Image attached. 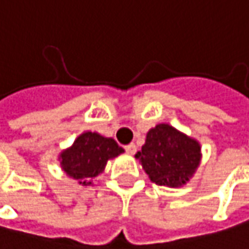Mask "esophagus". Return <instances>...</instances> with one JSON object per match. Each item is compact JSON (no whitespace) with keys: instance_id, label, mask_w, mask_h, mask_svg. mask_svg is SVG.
Returning a JSON list of instances; mask_svg holds the SVG:
<instances>
[{"instance_id":"obj_1","label":"esophagus","mask_w":249,"mask_h":249,"mask_svg":"<svg viewBox=\"0 0 249 249\" xmlns=\"http://www.w3.org/2000/svg\"><path fill=\"white\" fill-rule=\"evenodd\" d=\"M125 151L131 155L135 154V152H137V146H135V143H129V145H126V146H125Z\"/></svg>"}]
</instances>
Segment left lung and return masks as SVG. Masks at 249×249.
<instances>
[{
    "instance_id": "8db88e82",
    "label": "left lung",
    "mask_w": 249,
    "mask_h": 249,
    "mask_svg": "<svg viewBox=\"0 0 249 249\" xmlns=\"http://www.w3.org/2000/svg\"><path fill=\"white\" fill-rule=\"evenodd\" d=\"M201 146L169 124H158L146 134L135 158L149 179L159 186L180 187L190 180L201 159Z\"/></svg>"
}]
</instances>
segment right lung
Masks as SVG:
<instances>
[{"instance_id":"right-lung-1","label":"right lung","mask_w":249,"mask_h":249,"mask_svg":"<svg viewBox=\"0 0 249 249\" xmlns=\"http://www.w3.org/2000/svg\"><path fill=\"white\" fill-rule=\"evenodd\" d=\"M123 152L124 149L112 138L87 131L59 155V160L69 178L76 179L81 186H90L95 176L104 172L107 162Z\"/></svg>"}]
</instances>
